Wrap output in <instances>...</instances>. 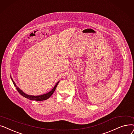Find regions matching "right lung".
<instances>
[{
	"label": "right lung",
	"instance_id": "1",
	"mask_svg": "<svg viewBox=\"0 0 134 134\" xmlns=\"http://www.w3.org/2000/svg\"><path fill=\"white\" fill-rule=\"evenodd\" d=\"M11 77V79L12 81V82H13V83L14 85V86L16 87V90H17V91L18 92V93H20L22 96L24 97V98H27L29 100H36V101H42V100H47L49 98H50V97L51 96V95L53 94V93H54V92L55 91V88L57 86V85H58V83L59 81H58V82L57 83L55 84V85L54 86V87L53 88L52 90L49 91V92L46 93V94H42V95H28V94H25L24 92H23L21 89L18 87L17 86V85H16L15 82L14 81L13 79H12V78L11 77V76H10Z\"/></svg>",
	"mask_w": 134,
	"mask_h": 134
}]
</instances>
